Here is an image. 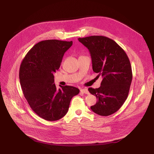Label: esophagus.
Returning a JSON list of instances; mask_svg holds the SVG:
<instances>
[{
	"label": "esophagus",
	"mask_w": 154,
	"mask_h": 154,
	"mask_svg": "<svg viewBox=\"0 0 154 154\" xmlns=\"http://www.w3.org/2000/svg\"><path fill=\"white\" fill-rule=\"evenodd\" d=\"M80 92L84 93V94H89V92H88V89L86 88H82V89H80Z\"/></svg>",
	"instance_id": "34e87169"
}]
</instances>
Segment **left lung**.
I'll return each mask as SVG.
<instances>
[{"label": "left lung", "instance_id": "8db88e82", "mask_svg": "<svg viewBox=\"0 0 154 154\" xmlns=\"http://www.w3.org/2000/svg\"><path fill=\"white\" fill-rule=\"evenodd\" d=\"M78 40L90 52L93 71L103 77L99 88H88L97 99L91 109L99 116L112 115L128 97L132 79L130 60L123 48L107 37L93 35Z\"/></svg>", "mask_w": 154, "mask_h": 154}]
</instances>
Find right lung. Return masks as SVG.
<instances>
[{
	"label": "right lung",
	"instance_id": "1",
	"mask_svg": "<svg viewBox=\"0 0 154 154\" xmlns=\"http://www.w3.org/2000/svg\"><path fill=\"white\" fill-rule=\"evenodd\" d=\"M72 41L46 40L36 44L25 56L19 70L22 92L30 108L46 120L55 121L67 113L70 100L79 93L72 86L56 88L54 73Z\"/></svg>",
	"mask_w": 154,
	"mask_h": 154
}]
</instances>
